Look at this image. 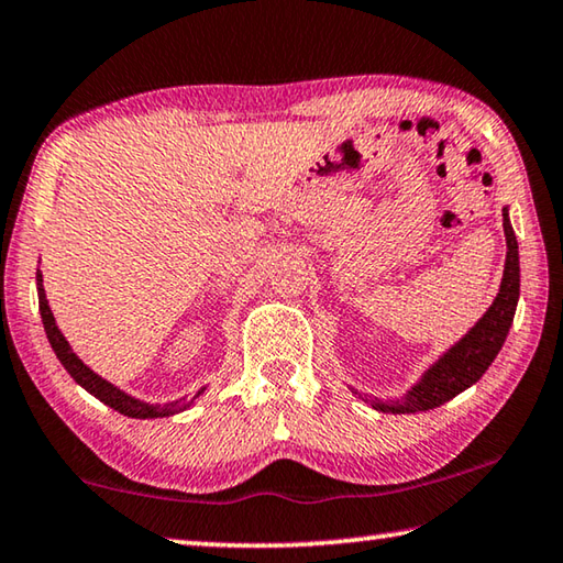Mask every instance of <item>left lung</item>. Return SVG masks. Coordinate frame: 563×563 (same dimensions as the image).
I'll return each instance as SVG.
<instances>
[{
	"instance_id": "obj_1",
	"label": "left lung",
	"mask_w": 563,
	"mask_h": 563,
	"mask_svg": "<svg viewBox=\"0 0 563 563\" xmlns=\"http://www.w3.org/2000/svg\"><path fill=\"white\" fill-rule=\"evenodd\" d=\"M504 235H507V263H504L499 295L494 298L487 316L476 322L444 357H440V362H434L402 399H397V402L373 399V407L379 412H427V409L450 402L452 397L472 387L487 373V367L507 340L519 300V245L507 211H504Z\"/></svg>"
}]
</instances>
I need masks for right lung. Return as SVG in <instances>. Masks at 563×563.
Returning <instances> with one entry per match:
<instances>
[{"mask_svg":"<svg viewBox=\"0 0 563 563\" xmlns=\"http://www.w3.org/2000/svg\"><path fill=\"white\" fill-rule=\"evenodd\" d=\"M36 290H40V312H42L46 338H49L56 357H59V362L66 367V373H69L76 379V383L87 389V393H91L93 397L101 399L103 405L113 407L117 412L126 415V417H136V419L170 417V415H176V412H180V409L188 407V402H184V399H176V402H168V405H146V402H141V399H133L126 393H121V389H117L111 383H107V379H101L97 373H93V369H89L79 357L74 355L69 342H66V338L62 335L59 328H56L52 308H49V302H46L42 273H36Z\"/></svg>","mask_w":563,"mask_h":563,"instance_id":"right-lung-1","label":"right lung"}]
</instances>
